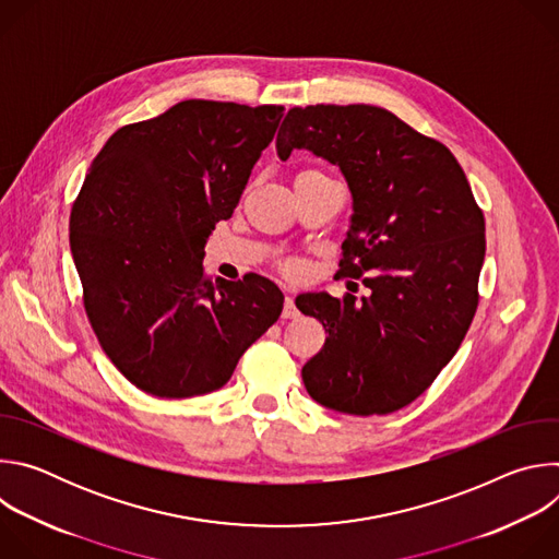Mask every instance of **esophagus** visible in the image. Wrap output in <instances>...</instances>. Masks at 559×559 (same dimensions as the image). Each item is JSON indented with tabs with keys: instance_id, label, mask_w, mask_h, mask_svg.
<instances>
[{
	"instance_id": "1",
	"label": "esophagus",
	"mask_w": 559,
	"mask_h": 559,
	"mask_svg": "<svg viewBox=\"0 0 559 559\" xmlns=\"http://www.w3.org/2000/svg\"><path fill=\"white\" fill-rule=\"evenodd\" d=\"M298 316V309H296V302L292 296H285V305H283V318H296Z\"/></svg>"
}]
</instances>
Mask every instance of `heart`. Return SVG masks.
I'll return each instance as SVG.
<instances>
[{
    "instance_id": "b5f03b06",
    "label": "heart",
    "mask_w": 559,
    "mask_h": 559,
    "mask_svg": "<svg viewBox=\"0 0 559 559\" xmlns=\"http://www.w3.org/2000/svg\"><path fill=\"white\" fill-rule=\"evenodd\" d=\"M305 173H313V170H305ZM285 270H287V274H298V265L296 263H289Z\"/></svg>"
}]
</instances>
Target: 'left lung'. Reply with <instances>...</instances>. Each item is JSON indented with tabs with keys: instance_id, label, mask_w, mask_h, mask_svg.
<instances>
[{
	"instance_id": "left-lung-1",
	"label": "left lung",
	"mask_w": 559,
	"mask_h": 559,
	"mask_svg": "<svg viewBox=\"0 0 559 559\" xmlns=\"http://www.w3.org/2000/svg\"><path fill=\"white\" fill-rule=\"evenodd\" d=\"M338 166L352 223L338 276L362 278L369 296L328 292L296 298L325 328L302 367L307 393L328 409L371 416L407 407L455 356L477 307L485 216L440 141L393 112L367 106L292 108L276 136Z\"/></svg>"
}]
</instances>
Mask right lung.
<instances>
[{
	"label": "right lung",
	"mask_w": 559,
	"mask_h": 559,
	"mask_svg": "<svg viewBox=\"0 0 559 559\" xmlns=\"http://www.w3.org/2000/svg\"><path fill=\"white\" fill-rule=\"evenodd\" d=\"M283 106L186 99L119 128L70 212V252L88 321L112 365L156 397L221 389L283 311V292L246 274H203Z\"/></svg>",
	"instance_id": "obj_1"
}]
</instances>
